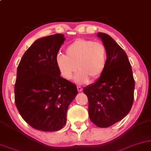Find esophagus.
<instances>
[{
    "label": "esophagus",
    "mask_w": 151,
    "mask_h": 151,
    "mask_svg": "<svg viewBox=\"0 0 151 151\" xmlns=\"http://www.w3.org/2000/svg\"><path fill=\"white\" fill-rule=\"evenodd\" d=\"M82 90H83V88H82L81 86H77V90L79 92H81L82 91Z\"/></svg>",
    "instance_id": "obj_1"
}]
</instances>
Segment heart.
Segmentation results:
<instances>
[{"label": "heart", "mask_w": 151, "mask_h": 151, "mask_svg": "<svg viewBox=\"0 0 151 151\" xmlns=\"http://www.w3.org/2000/svg\"><path fill=\"white\" fill-rule=\"evenodd\" d=\"M57 67L64 79L75 77L78 83L95 81L101 77L107 63V50L101 42L90 39H77L65 50V55L59 54L56 58ZM78 68H76V67Z\"/></svg>", "instance_id": "b5f03b06"}]
</instances>
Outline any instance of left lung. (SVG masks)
<instances>
[{"label": "left lung", "instance_id": "left-lung-1", "mask_svg": "<svg viewBox=\"0 0 151 151\" xmlns=\"http://www.w3.org/2000/svg\"><path fill=\"white\" fill-rule=\"evenodd\" d=\"M107 50V63L101 76L83 88L88 99V114L92 123L107 128L128 114L134 99V80L124 50L105 33L99 32Z\"/></svg>", "mask_w": 151, "mask_h": 151}]
</instances>
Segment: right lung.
<instances>
[{"label": "right lung", "instance_id": "1", "mask_svg": "<svg viewBox=\"0 0 151 151\" xmlns=\"http://www.w3.org/2000/svg\"><path fill=\"white\" fill-rule=\"evenodd\" d=\"M61 34L37 39L17 68L15 103L23 119L42 131H57L66 124L68 106L77 86L61 77L56 58L65 41Z\"/></svg>", "mask_w": 151, "mask_h": 151}]
</instances>
